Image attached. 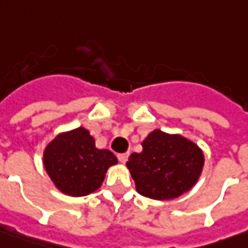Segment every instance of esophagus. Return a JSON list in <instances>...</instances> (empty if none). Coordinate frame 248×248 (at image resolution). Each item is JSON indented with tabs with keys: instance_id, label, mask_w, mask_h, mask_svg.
Wrapping results in <instances>:
<instances>
[{
	"instance_id": "esophagus-1",
	"label": "esophagus",
	"mask_w": 248,
	"mask_h": 248,
	"mask_svg": "<svg viewBox=\"0 0 248 248\" xmlns=\"http://www.w3.org/2000/svg\"><path fill=\"white\" fill-rule=\"evenodd\" d=\"M127 158H129V152H124V154H119L118 155V159L121 163H126L127 162Z\"/></svg>"
}]
</instances>
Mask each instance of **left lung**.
Here are the masks:
<instances>
[{"label":"left lung","mask_w":248,"mask_h":248,"mask_svg":"<svg viewBox=\"0 0 248 248\" xmlns=\"http://www.w3.org/2000/svg\"><path fill=\"white\" fill-rule=\"evenodd\" d=\"M126 163L137 192L155 201H170L188 192L201 177L204 165L202 150L180 134L151 132Z\"/></svg>","instance_id":"obj_1"}]
</instances>
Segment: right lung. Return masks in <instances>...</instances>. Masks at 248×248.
<instances>
[{"label": "right lung", "mask_w": 248, "mask_h": 248, "mask_svg": "<svg viewBox=\"0 0 248 248\" xmlns=\"http://www.w3.org/2000/svg\"><path fill=\"white\" fill-rule=\"evenodd\" d=\"M118 163L108 150L96 148L89 130L60 133L44 151V166L56 188L68 196H86L101 186L108 167Z\"/></svg>", "instance_id": "1"}]
</instances>
